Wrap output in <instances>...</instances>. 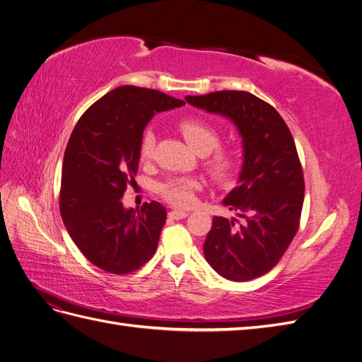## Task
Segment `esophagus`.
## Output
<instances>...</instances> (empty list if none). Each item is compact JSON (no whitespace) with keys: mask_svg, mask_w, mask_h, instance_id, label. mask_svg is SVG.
<instances>
[{"mask_svg":"<svg viewBox=\"0 0 362 362\" xmlns=\"http://www.w3.org/2000/svg\"><path fill=\"white\" fill-rule=\"evenodd\" d=\"M187 216H189L187 211H180V210H172L169 213V217L175 218V221H180V218H185Z\"/></svg>","mask_w":362,"mask_h":362,"instance_id":"1","label":"esophagus"}]
</instances>
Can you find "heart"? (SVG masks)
<instances>
[{"label": "heart", "mask_w": 362, "mask_h": 362, "mask_svg": "<svg viewBox=\"0 0 362 362\" xmlns=\"http://www.w3.org/2000/svg\"><path fill=\"white\" fill-rule=\"evenodd\" d=\"M180 133L187 140V144L201 156L206 154L205 169L213 180L218 182L231 181L240 169L238 152L228 146H217L221 144L218 131L199 117H184L178 122ZM156 149V133L146 129L140 141V158L151 160ZM201 184L193 178H172L158 185V193L169 204L187 208L194 202V193L199 190Z\"/></svg>", "instance_id": "1"}]
</instances>
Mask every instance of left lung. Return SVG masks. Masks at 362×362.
I'll return each mask as SVG.
<instances>
[{"label":"left lung","instance_id":"8db88e82","mask_svg":"<svg viewBox=\"0 0 362 362\" xmlns=\"http://www.w3.org/2000/svg\"><path fill=\"white\" fill-rule=\"evenodd\" d=\"M185 101L231 119L242 136L238 185L223 205L243 223L214 216L204 255L229 281L255 279L278 264L299 229L305 182L293 136L275 108L249 92L221 90Z\"/></svg>","mask_w":362,"mask_h":362}]
</instances>
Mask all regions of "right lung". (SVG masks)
<instances>
[{
	"mask_svg": "<svg viewBox=\"0 0 362 362\" xmlns=\"http://www.w3.org/2000/svg\"><path fill=\"white\" fill-rule=\"evenodd\" d=\"M185 103L160 90L120 86L87 108L64 151L60 214L92 264L127 275L156 254L166 210L156 201L140 211L122 205L140 158L144 129L156 113Z\"/></svg>",
	"mask_w": 362,
	"mask_h": 362,
	"instance_id": "add662e5",
	"label": "right lung"
}]
</instances>
